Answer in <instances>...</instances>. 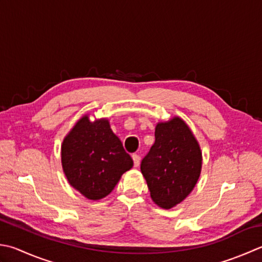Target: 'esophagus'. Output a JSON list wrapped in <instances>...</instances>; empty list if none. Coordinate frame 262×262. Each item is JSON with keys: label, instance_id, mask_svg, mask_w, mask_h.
Masks as SVG:
<instances>
[{"label": "esophagus", "instance_id": "1", "mask_svg": "<svg viewBox=\"0 0 262 262\" xmlns=\"http://www.w3.org/2000/svg\"><path fill=\"white\" fill-rule=\"evenodd\" d=\"M132 158H133V160H134V166H135V167H138V166H140L141 157L138 156V155H136V153H134V155L132 156Z\"/></svg>", "mask_w": 262, "mask_h": 262}]
</instances>
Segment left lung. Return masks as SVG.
I'll return each mask as SVG.
<instances>
[{"label":"left lung","mask_w":262,"mask_h":262,"mask_svg":"<svg viewBox=\"0 0 262 262\" xmlns=\"http://www.w3.org/2000/svg\"><path fill=\"white\" fill-rule=\"evenodd\" d=\"M155 136V144L142 160L141 171L155 203L171 209L196 185L202 167L201 148L179 117L159 122Z\"/></svg>","instance_id":"obj_1"}]
</instances>
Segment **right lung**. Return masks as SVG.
Listing matches in <instances>:
<instances>
[{
  "instance_id": "add662e5",
  "label": "right lung",
  "mask_w": 262,
  "mask_h": 262,
  "mask_svg": "<svg viewBox=\"0 0 262 262\" xmlns=\"http://www.w3.org/2000/svg\"><path fill=\"white\" fill-rule=\"evenodd\" d=\"M61 162L70 185L89 200L105 198L133 167L109 120L91 121L89 116L80 118L64 137Z\"/></svg>"
}]
</instances>
